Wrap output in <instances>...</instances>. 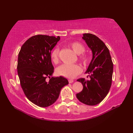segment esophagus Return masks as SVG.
<instances>
[{"instance_id":"obj_1","label":"esophagus","mask_w":133,"mask_h":133,"mask_svg":"<svg viewBox=\"0 0 133 133\" xmlns=\"http://www.w3.org/2000/svg\"><path fill=\"white\" fill-rule=\"evenodd\" d=\"M73 82H74L73 80H72V79H69V82L70 83H72Z\"/></svg>"}]
</instances>
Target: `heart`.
I'll return each mask as SVG.
<instances>
[{
    "mask_svg": "<svg viewBox=\"0 0 133 133\" xmlns=\"http://www.w3.org/2000/svg\"><path fill=\"white\" fill-rule=\"evenodd\" d=\"M69 46L78 55V59L84 66H88L90 62V56L85 51V47L79 42H73L69 44ZM51 61L53 63L58 64L60 61L59 49L55 48L51 51L50 54ZM82 71V68L77 64H63L59 66L56 70L58 76H63L67 78H73Z\"/></svg>",
    "mask_w": 133,
    "mask_h": 133,
    "instance_id": "obj_1",
    "label": "heart"
}]
</instances>
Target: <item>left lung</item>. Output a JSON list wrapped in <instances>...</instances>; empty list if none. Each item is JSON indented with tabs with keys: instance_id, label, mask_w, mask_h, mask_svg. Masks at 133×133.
<instances>
[{
	"instance_id": "1",
	"label": "left lung",
	"mask_w": 133,
	"mask_h": 133,
	"mask_svg": "<svg viewBox=\"0 0 133 133\" xmlns=\"http://www.w3.org/2000/svg\"><path fill=\"white\" fill-rule=\"evenodd\" d=\"M84 39L93 52V58L86 71L90 80L81 78L83 90L76 94L78 100L89 105L102 102L110 89L112 83L113 63L109 49L102 40L91 33L83 34Z\"/></svg>"
}]
</instances>
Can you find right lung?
<instances>
[{"label": "right lung", "instance_id": "obj_1", "mask_svg": "<svg viewBox=\"0 0 133 133\" xmlns=\"http://www.w3.org/2000/svg\"><path fill=\"white\" fill-rule=\"evenodd\" d=\"M60 37L38 35L22 45L18 55L17 73L24 94L31 102L41 107L50 106L59 96L61 89L69 84L62 76L51 77L54 67L51 51ZM50 78L47 82L45 79Z\"/></svg>", "mask_w": 133, "mask_h": 133}]
</instances>
